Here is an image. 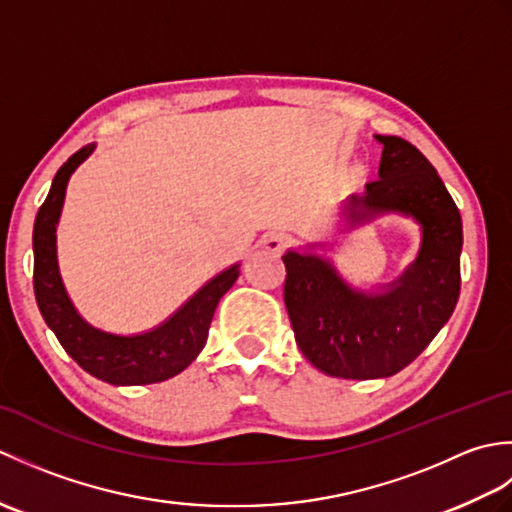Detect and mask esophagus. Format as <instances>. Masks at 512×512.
Returning <instances> with one entry per match:
<instances>
[{"mask_svg": "<svg viewBox=\"0 0 512 512\" xmlns=\"http://www.w3.org/2000/svg\"><path fill=\"white\" fill-rule=\"evenodd\" d=\"M290 235L286 233H270L264 237V248L270 250V253H281V250L290 246Z\"/></svg>", "mask_w": 512, "mask_h": 512, "instance_id": "1", "label": "esophagus"}]
</instances>
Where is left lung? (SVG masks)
Wrapping results in <instances>:
<instances>
[{"mask_svg": "<svg viewBox=\"0 0 512 512\" xmlns=\"http://www.w3.org/2000/svg\"><path fill=\"white\" fill-rule=\"evenodd\" d=\"M376 140L383 147L378 180L345 202V217L350 226L380 213L413 217L422 233L416 262L383 292H363L330 259L297 250L284 255V301L299 350L334 378L398 374L433 341L460 297L458 206L416 147L398 136Z\"/></svg>", "mask_w": 512, "mask_h": 512, "instance_id": "left-lung-1", "label": "left lung"}]
</instances>
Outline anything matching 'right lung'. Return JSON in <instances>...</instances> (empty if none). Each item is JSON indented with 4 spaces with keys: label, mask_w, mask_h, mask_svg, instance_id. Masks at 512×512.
Returning a JSON list of instances; mask_svg holds the SVG:
<instances>
[{
    "label": "right lung",
    "mask_w": 512,
    "mask_h": 512,
    "mask_svg": "<svg viewBox=\"0 0 512 512\" xmlns=\"http://www.w3.org/2000/svg\"><path fill=\"white\" fill-rule=\"evenodd\" d=\"M94 147V143L85 145L68 162H63L52 180L46 202L39 206L35 231H32L37 306L63 350L94 378L110 385L162 383L187 369L202 352L213 312L239 277V264L213 277L176 314L149 332L118 336L96 330L83 321L81 314L74 310L59 275L57 224L68 180Z\"/></svg>",
    "instance_id": "1"
}]
</instances>
